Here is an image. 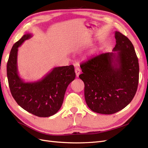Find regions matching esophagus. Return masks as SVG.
<instances>
[{"label": "esophagus", "instance_id": "34e87169", "mask_svg": "<svg viewBox=\"0 0 148 148\" xmlns=\"http://www.w3.org/2000/svg\"><path fill=\"white\" fill-rule=\"evenodd\" d=\"M75 73H76V76H77V77H78L79 75V73L80 72H81V70H80L79 67H76L75 68Z\"/></svg>", "mask_w": 148, "mask_h": 148}]
</instances>
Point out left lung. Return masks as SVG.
I'll use <instances>...</instances> for the list:
<instances>
[{
	"label": "left lung",
	"mask_w": 148,
	"mask_h": 148,
	"mask_svg": "<svg viewBox=\"0 0 148 148\" xmlns=\"http://www.w3.org/2000/svg\"><path fill=\"white\" fill-rule=\"evenodd\" d=\"M112 52L101 53L80 65L89 108L96 113L112 114L133 99L139 82V63L133 44L119 31Z\"/></svg>",
	"instance_id": "1"
}]
</instances>
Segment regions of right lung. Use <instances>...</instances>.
<instances>
[{"label":"right lung","mask_w":148,"mask_h":148,"mask_svg":"<svg viewBox=\"0 0 148 148\" xmlns=\"http://www.w3.org/2000/svg\"><path fill=\"white\" fill-rule=\"evenodd\" d=\"M31 36V34L23 35L11 49L7 65L8 85L21 107L38 117H47L60 109L66 89L75 78V69L73 65L55 67L41 79L25 82L18 71V48Z\"/></svg>","instance_id":"right-lung-1"}]
</instances>
